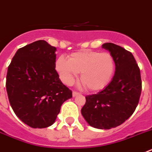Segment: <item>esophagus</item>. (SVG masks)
<instances>
[{"instance_id":"esophagus-1","label":"esophagus","mask_w":152,"mask_h":152,"mask_svg":"<svg viewBox=\"0 0 152 152\" xmlns=\"http://www.w3.org/2000/svg\"><path fill=\"white\" fill-rule=\"evenodd\" d=\"M79 94H80L79 92H76V91H73V92H72V97H75V96H76L77 95H79Z\"/></svg>"}]
</instances>
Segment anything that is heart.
Segmentation results:
<instances>
[{
    "mask_svg": "<svg viewBox=\"0 0 152 152\" xmlns=\"http://www.w3.org/2000/svg\"><path fill=\"white\" fill-rule=\"evenodd\" d=\"M55 68L66 85H71L78 72H80V80L87 89L99 91L104 89L112 80L115 61L109 53L81 50L71 53L68 60L64 56L57 58Z\"/></svg>",
    "mask_w": 152,
    "mask_h": 152,
    "instance_id": "b5f03b06",
    "label": "heart"
}]
</instances>
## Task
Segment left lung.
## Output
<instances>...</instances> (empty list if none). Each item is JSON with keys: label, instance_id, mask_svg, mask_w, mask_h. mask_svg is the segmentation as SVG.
I'll return each instance as SVG.
<instances>
[{"label": "left lung", "instance_id": "1", "mask_svg": "<svg viewBox=\"0 0 152 152\" xmlns=\"http://www.w3.org/2000/svg\"><path fill=\"white\" fill-rule=\"evenodd\" d=\"M102 47L114 59L115 75L101 92L86 96L81 113L92 127L110 129L122 125L133 114L142 92V80L132 53L112 43H104Z\"/></svg>", "mask_w": 152, "mask_h": 152}]
</instances>
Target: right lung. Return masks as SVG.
<instances>
[{
    "label": "right lung",
    "mask_w": 152,
    "mask_h": 152,
    "mask_svg": "<svg viewBox=\"0 0 152 152\" xmlns=\"http://www.w3.org/2000/svg\"><path fill=\"white\" fill-rule=\"evenodd\" d=\"M56 48L37 40L20 48L7 69L6 89L18 118L34 129L52 125L72 91L55 69Z\"/></svg>",
    "instance_id": "obj_1"
}]
</instances>
